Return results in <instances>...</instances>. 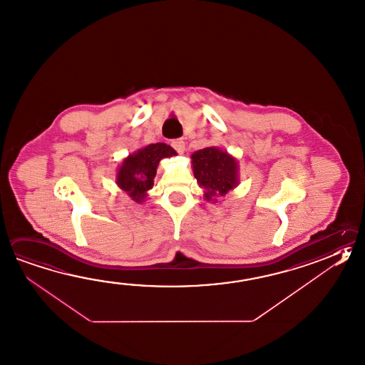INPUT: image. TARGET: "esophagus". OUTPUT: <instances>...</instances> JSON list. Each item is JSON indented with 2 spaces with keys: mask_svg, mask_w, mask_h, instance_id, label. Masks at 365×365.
Instances as JSON below:
<instances>
[{
  "mask_svg": "<svg viewBox=\"0 0 365 365\" xmlns=\"http://www.w3.org/2000/svg\"><path fill=\"white\" fill-rule=\"evenodd\" d=\"M172 147L175 150V151L178 152V153H183V152H185V148H186V145H185V142H183V139H182V138L173 139Z\"/></svg>",
  "mask_w": 365,
  "mask_h": 365,
  "instance_id": "34e87169",
  "label": "esophagus"
}]
</instances>
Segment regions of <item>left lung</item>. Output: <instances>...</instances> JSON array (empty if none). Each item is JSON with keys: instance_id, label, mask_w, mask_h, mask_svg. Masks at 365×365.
Returning a JSON list of instances; mask_svg holds the SVG:
<instances>
[{"instance_id": "obj_1", "label": "left lung", "mask_w": 365, "mask_h": 365, "mask_svg": "<svg viewBox=\"0 0 365 365\" xmlns=\"http://www.w3.org/2000/svg\"><path fill=\"white\" fill-rule=\"evenodd\" d=\"M192 170L200 187L205 190V200L217 201L218 196L239 185V166L236 158L217 147H207L192 153Z\"/></svg>"}]
</instances>
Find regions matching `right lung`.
Masks as SVG:
<instances>
[{"label":"right lung","instance_id":"1","mask_svg":"<svg viewBox=\"0 0 365 365\" xmlns=\"http://www.w3.org/2000/svg\"><path fill=\"white\" fill-rule=\"evenodd\" d=\"M174 155H177V152L165 143H153L138 150L125 158L118 168L117 186L135 202H143L147 191L153 187V178L160 160L172 158Z\"/></svg>","mask_w":365,"mask_h":365}]
</instances>
